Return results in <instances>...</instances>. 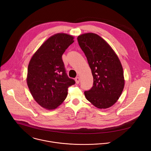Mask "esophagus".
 <instances>
[{"label":"esophagus","mask_w":151,"mask_h":151,"mask_svg":"<svg viewBox=\"0 0 151 151\" xmlns=\"http://www.w3.org/2000/svg\"><path fill=\"white\" fill-rule=\"evenodd\" d=\"M79 81H80V79H79V78L78 76H77L76 78H75V81H76V84H79Z\"/></svg>","instance_id":"obj_1"}]
</instances>
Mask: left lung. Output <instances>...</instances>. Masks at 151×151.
<instances>
[{
    "label": "left lung",
    "instance_id": "left-lung-1",
    "mask_svg": "<svg viewBox=\"0 0 151 151\" xmlns=\"http://www.w3.org/2000/svg\"><path fill=\"white\" fill-rule=\"evenodd\" d=\"M93 78V87L84 92L86 99L98 109L114 105L124 86L123 70L112 48L96 34L88 33L78 37Z\"/></svg>",
    "mask_w": 151,
    "mask_h": 151
}]
</instances>
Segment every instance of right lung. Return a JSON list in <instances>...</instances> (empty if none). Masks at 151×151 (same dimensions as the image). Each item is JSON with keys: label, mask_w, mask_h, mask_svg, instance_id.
Returning a JSON list of instances; mask_svg holds the SVG:
<instances>
[{"label": "right lung", "mask_w": 151, "mask_h": 151, "mask_svg": "<svg viewBox=\"0 0 151 151\" xmlns=\"http://www.w3.org/2000/svg\"><path fill=\"white\" fill-rule=\"evenodd\" d=\"M73 42L72 36L56 34L40 47L30 60L28 87L35 101L44 108L56 109L66 98L68 87L75 84L66 73L62 59L65 50Z\"/></svg>", "instance_id": "1"}]
</instances>
